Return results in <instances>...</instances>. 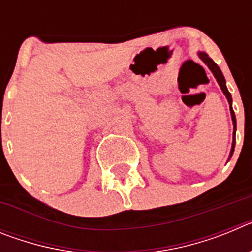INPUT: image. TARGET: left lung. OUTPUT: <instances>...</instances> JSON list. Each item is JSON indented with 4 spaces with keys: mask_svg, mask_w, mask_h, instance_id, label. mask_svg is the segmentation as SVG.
Segmentation results:
<instances>
[{
    "mask_svg": "<svg viewBox=\"0 0 252 252\" xmlns=\"http://www.w3.org/2000/svg\"><path fill=\"white\" fill-rule=\"evenodd\" d=\"M198 55H199V58H201L202 60L204 62V64H206L207 66H208L209 69H211V72L213 73V75H215V78L217 79L218 84H220V87H221L222 92L224 93V95H226L227 101H228V103H230V111H231V117H232V122H233V141H232V149H231V154L230 157H232L233 154V150H235V135H236V116H235V112H233L232 110V97H231V93L228 92V90H227L226 87V81H224V77L223 74H222L221 69L218 68L217 64L213 62L211 58L208 57V55L206 54V53H203V51H199L198 53Z\"/></svg>",
    "mask_w": 252,
    "mask_h": 252,
    "instance_id": "left-lung-1",
    "label": "left lung"
}]
</instances>
